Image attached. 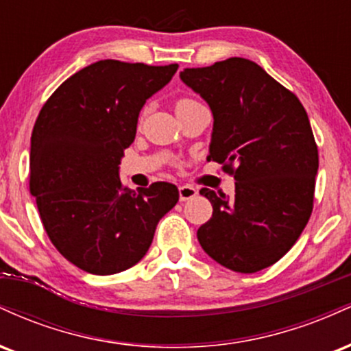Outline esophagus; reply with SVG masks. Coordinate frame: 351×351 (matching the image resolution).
<instances>
[{"label":"esophagus","instance_id":"1","mask_svg":"<svg viewBox=\"0 0 351 351\" xmlns=\"http://www.w3.org/2000/svg\"><path fill=\"white\" fill-rule=\"evenodd\" d=\"M178 193H180V201H188V199H193L196 195H198V189L189 186V184H183V186L178 188Z\"/></svg>","mask_w":351,"mask_h":351}]
</instances>
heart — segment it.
<instances>
[{
    "mask_svg": "<svg viewBox=\"0 0 351 351\" xmlns=\"http://www.w3.org/2000/svg\"><path fill=\"white\" fill-rule=\"evenodd\" d=\"M196 100H193V99H186V97H183V99H178L175 102V110H180L181 107H186V106H189V104H195Z\"/></svg>",
    "mask_w": 351,
    "mask_h": 351,
    "instance_id": "b5f03b06",
    "label": "heart"
}]
</instances>
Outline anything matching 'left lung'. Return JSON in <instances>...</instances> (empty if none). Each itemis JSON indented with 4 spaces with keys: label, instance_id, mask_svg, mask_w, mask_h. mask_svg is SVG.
<instances>
[{
    "label": "left lung",
    "instance_id": "left-lung-1",
    "mask_svg": "<svg viewBox=\"0 0 351 351\" xmlns=\"http://www.w3.org/2000/svg\"><path fill=\"white\" fill-rule=\"evenodd\" d=\"M180 77L213 112L208 160L236 180L232 198L199 191L213 204L198 229L201 247L234 272L269 267L295 244L313 209L318 150L307 112L249 59L184 69Z\"/></svg>",
    "mask_w": 351,
    "mask_h": 351
}]
</instances>
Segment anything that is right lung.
Listing matches in <instances>:
<instances>
[{
    "label": "right lung",
    "instance_id": "obj_1",
    "mask_svg": "<svg viewBox=\"0 0 351 351\" xmlns=\"http://www.w3.org/2000/svg\"><path fill=\"white\" fill-rule=\"evenodd\" d=\"M176 69L178 64L99 60L64 80L39 112L31 135V195L51 243L82 271L110 276L130 269L178 203L175 184L158 181L135 191L119 176L140 110Z\"/></svg>",
    "mask_w": 351,
    "mask_h": 351
}]
</instances>
